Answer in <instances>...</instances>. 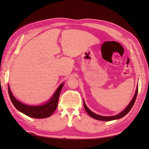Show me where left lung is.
<instances>
[{
  "label": "left lung",
  "instance_id": "1",
  "mask_svg": "<svg viewBox=\"0 0 149 149\" xmlns=\"http://www.w3.org/2000/svg\"><path fill=\"white\" fill-rule=\"evenodd\" d=\"M137 93H138V85L137 86L136 93H135V94H134V97L132 98V100H131V101L130 102V103L129 104V105L127 107H126L123 111L120 112L119 114H117V115H115V116H103L98 115L97 114L94 113L93 112H92L86 106V104H85L84 101L83 100V104H84V109H85L87 113L90 116H91V118L95 119L96 120H102V121H110V120H112L119 119H120L122 118H123V117L125 116L126 114H127L128 112L130 111V109H132L133 105L134 104V102H135V101H136V97H137Z\"/></svg>",
  "mask_w": 149,
  "mask_h": 149
}]
</instances>
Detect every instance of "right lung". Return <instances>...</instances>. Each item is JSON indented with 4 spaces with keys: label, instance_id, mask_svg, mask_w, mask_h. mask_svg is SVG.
<instances>
[{
    "label": "right lung",
    "instance_id": "add662e5",
    "mask_svg": "<svg viewBox=\"0 0 149 149\" xmlns=\"http://www.w3.org/2000/svg\"><path fill=\"white\" fill-rule=\"evenodd\" d=\"M63 85V83H61L47 102L44 103L43 104L38 106L28 105L18 101L13 95L9 85H8V91L12 104L18 111L30 118L42 119L48 118L55 111L58 106L60 94Z\"/></svg>",
    "mask_w": 149,
    "mask_h": 149
}]
</instances>
